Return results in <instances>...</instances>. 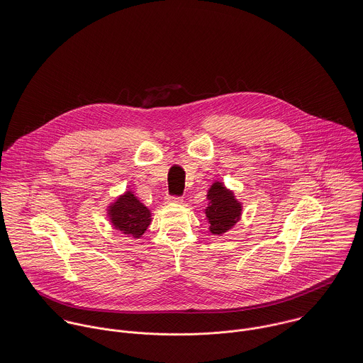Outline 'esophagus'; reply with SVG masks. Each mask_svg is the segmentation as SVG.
I'll return each mask as SVG.
<instances>
[{
	"instance_id": "obj_1",
	"label": "esophagus",
	"mask_w": 363,
	"mask_h": 363,
	"mask_svg": "<svg viewBox=\"0 0 363 363\" xmlns=\"http://www.w3.org/2000/svg\"><path fill=\"white\" fill-rule=\"evenodd\" d=\"M167 202H169V203H182L184 199H182V198H178V196H168V198H167Z\"/></svg>"
}]
</instances>
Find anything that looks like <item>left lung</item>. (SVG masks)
<instances>
[{
  "label": "left lung",
  "mask_w": 363,
  "mask_h": 363,
  "mask_svg": "<svg viewBox=\"0 0 363 363\" xmlns=\"http://www.w3.org/2000/svg\"><path fill=\"white\" fill-rule=\"evenodd\" d=\"M209 201L205 216L209 223V231L213 235H221L231 230L241 218L242 205L235 199L234 192L227 189L223 182L215 181L208 191Z\"/></svg>",
  "instance_id": "left-lung-1"
}]
</instances>
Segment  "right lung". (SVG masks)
I'll return each mask as SVG.
<instances>
[{
	"label": "right lung",
	"mask_w": 363,
	"mask_h": 363,
	"mask_svg": "<svg viewBox=\"0 0 363 363\" xmlns=\"http://www.w3.org/2000/svg\"><path fill=\"white\" fill-rule=\"evenodd\" d=\"M106 213L113 228L133 238H140L151 223L150 209L132 191H126L118 196L108 206Z\"/></svg>",
	"instance_id": "add662e5"
}]
</instances>
